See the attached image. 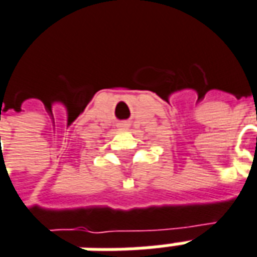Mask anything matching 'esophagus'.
<instances>
[{"mask_svg":"<svg viewBox=\"0 0 257 257\" xmlns=\"http://www.w3.org/2000/svg\"><path fill=\"white\" fill-rule=\"evenodd\" d=\"M122 125H126V123H122Z\"/></svg>","mask_w":257,"mask_h":257,"instance_id":"obj_1","label":"esophagus"}]
</instances>
